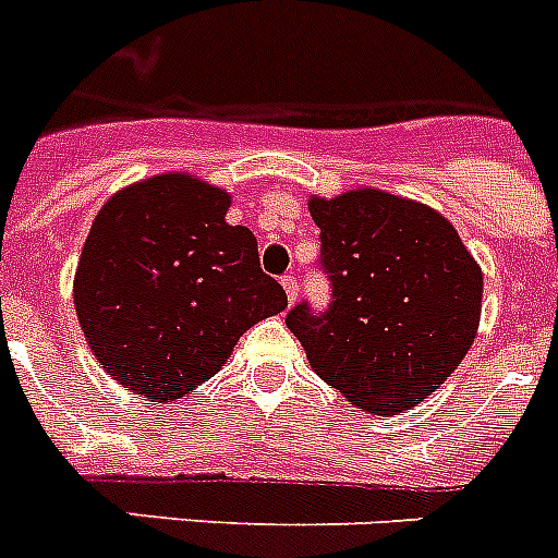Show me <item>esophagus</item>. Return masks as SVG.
Instances as JSON below:
<instances>
[{"label":"esophagus","mask_w":558,"mask_h":558,"mask_svg":"<svg viewBox=\"0 0 558 558\" xmlns=\"http://www.w3.org/2000/svg\"><path fill=\"white\" fill-rule=\"evenodd\" d=\"M282 288H284V293H288V302L293 304L295 302V295H299V279H295V276H282Z\"/></svg>","instance_id":"1"}]
</instances>
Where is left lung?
<instances>
[{
	"label": "left lung",
	"mask_w": 558,
	"mask_h": 558,
	"mask_svg": "<svg viewBox=\"0 0 558 558\" xmlns=\"http://www.w3.org/2000/svg\"><path fill=\"white\" fill-rule=\"evenodd\" d=\"M332 302L284 324L315 374L352 405L399 413L430 397L470 352L483 274L430 206L379 190L310 201Z\"/></svg>",
	"instance_id": "1"
}]
</instances>
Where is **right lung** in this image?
Returning <instances> with one entry per match:
<instances>
[{
    "label": "right lung",
    "instance_id": "add662e5",
    "mask_svg": "<svg viewBox=\"0 0 558 558\" xmlns=\"http://www.w3.org/2000/svg\"><path fill=\"white\" fill-rule=\"evenodd\" d=\"M229 195L170 172L100 209L75 274L88 347L120 386L175 402L226 363L245 329L288 307Z\"/></svg>",
    "mask_w": 558,
    "mask_h": 558
}]
</instances>
